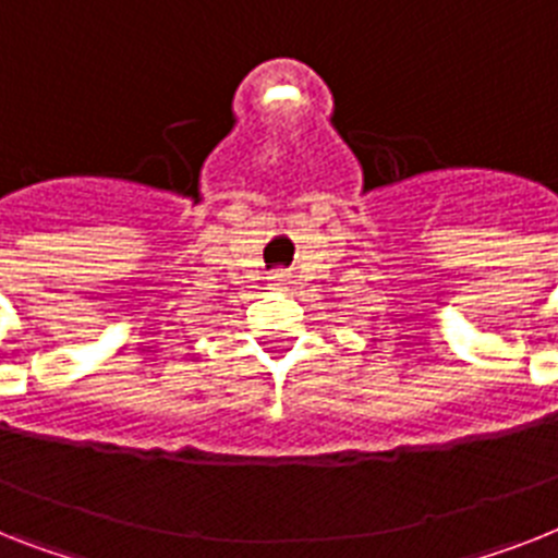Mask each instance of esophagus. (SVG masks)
<instances>
[{
	"instance_id": "esophagus-1",
	"label": "esophagus",
	"mask_w": 558,
	"mask_h": 558,
	"mask_svg": "<svg viewBox=\"0 0 558 558\" xmlns=\"http://www.w3.org/2000/svg\"><path fill=\"white\" fill-rule=\"evenodd\" d=\"M271 283H287V271L278 269L275 275H271Z\"/></svg>"
}]
</instances>
